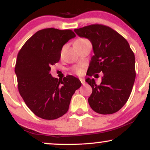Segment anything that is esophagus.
I'll return each instance as SVG.
<instances>
[{"instance_id": "esophagus-1", "label": "esophagus", "mask_w": 150, "mask_h": 150, "mask_svg": "<svg viewBox=\"0 0 150 150\" xmlns=\"http://www.w3.org/2000/svg\"><path fill=\"white\" fill-rule=\"evenodd\" d=\"M80 82H81V83L82 84V85H85V79L84 78H80Z\"/></svg>"}]
</instances>
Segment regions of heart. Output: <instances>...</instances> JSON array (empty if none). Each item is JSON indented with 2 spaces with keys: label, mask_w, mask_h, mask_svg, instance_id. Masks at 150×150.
I'll return each mask as SVG.
<instances>
[{
  "label": "heart",
  "mask_w": 150,
  "mask_h": 150,
  "mask_svg": "<svg viewBox=\"0 0 150 150\" xmlns=\"http://www.w3.org/2000/svg\"><path fill=\"white\" fill-rule=\"evenodd\" d=\"M78 40H83V39H78ZM75 71L77 74H81L82 73V70L81 68H75Z\"/></svg>",
  "instance_id": "b5f03b06"
}]
</instances>
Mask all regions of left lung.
Returning a JSON list of instances; mask_svg holds the SVG:
<instances>
[{"label": "left lung", "mask_w": 150, "mask_h": 150, "mask_svg": "<svg viewBox=\"0 0 150 150\" xmlns=\"http://www.w3.org/2000/svg\"><path fill=\"white\" fill-rule=\"evenodd\" d=\"M80 37L89 39L94 56L91 58L87 75L94 77L103 73L100 85L94 78L85 81L92 87L88 102L93 111L112 114L128 101L135 79V55L126 39L107 26L92 25L75 29Z\"/></svg>", "instance_id": "obj_1"}]
</instances>
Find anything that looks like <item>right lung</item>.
<instances>
[{"label": "right lung", "mask_w": 150, "mask_h": 150, "mask_svg": "<svg viewBox=\"0 0 150 150\" xmlns=\"http://www.w3.org/2000/svg\"><path fill=\"white\" fill-rule=\"evenodd\" d=\"M75 37L72 30L48 28L38 31L19 51L15 72L18 90L36 116L53 120L67 113L81 82L73 75L63 80L53 77L51 67L61 58L62 48Z\"/></svg>", "instance_id": "right-lung-1"}]
</instances>
